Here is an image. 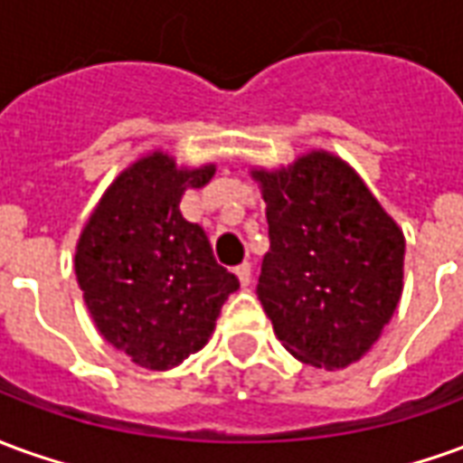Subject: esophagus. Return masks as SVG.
<instances>
[{
  "label": "esophagus",
  "mask_w": 463,
  "mask_h": 463,
  "mask_svg": "<svg viewBox=\"0 0 463 463\" xmlns=\"http://www.w3.org/2000/svg\"><path fill=\"white\" fill-rule=\"evenodd\" d=\"M235 276L241 280V286H250V278H253V268L250 263H241L235 268Z\"/></svg>",
  "instance_id": "obj_1"
}]
</instances>
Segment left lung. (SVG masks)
<instances>
[{
	"instance_id": "1",
	"label": "left lung",
	"mask_w": 463,
	"mask_h": 463,
	"mask_svg": "<svg viewBox=\"0 0 463 463\" xmlns=\"http://www.w3.org/2000/svg\"><path fill=\"white\" fill-rule=\"evenodd\" d=\"M253 177L270 238L255 293L278 341L310 366H351L399 306L403 232L354 167L326 150Z\"/></svg>"
}]
</instances>
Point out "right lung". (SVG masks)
Masks as SVG:
<instances>
[{
    "mask_svg": "<svg viewBox=\"0 0 463 463\" xmlns=\"http://www.w3.org/2000/svg\"><path fill=\"white\" fill-rule=\"evenodd\" d=\"M213 175L215 165L145 155L108 187L77 242L74 273L97 331L142 368L167 371L200 351L241 288L180 213L187 187Z\"/></svg>",
    "mask_w": 463,
    "mask_h": 463,
    "instance_id": "1",
    "label": "right lung"
}]
</instances>
